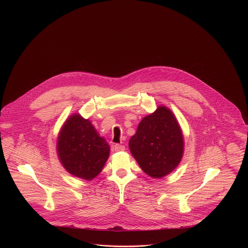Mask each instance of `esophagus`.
Returning <instances> with one entry per match:
<instances>
[{
	"label": "esophagus",
	"instance_id": "esophagus-1",
	"mask_svg": "<svg viewBox=\"0 0 248 248\" xmlns=\"http://www.w3.org/2000/svg\"><path fill=\"white\" fill-rule=\"evenodd\" d=\"M114 149H115V151H124L125 149V147L121 144H115Z\"/></svg>",
	"mask_w": 248,
	"mask_h": 248
}]
</instances>
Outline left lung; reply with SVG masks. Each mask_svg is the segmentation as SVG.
Here are the masks:
<instances>
[{
  "mask_svg": "<svg viewBox=\"0 0 248 248\" xmlns=\"http://www.w3.org/2000/svg\"><path fill=\"white\" fill-rule=\"evenodd\" d=\"M128 145L142 170L160 179L180 164L184 137L172 113L166 107H159L140 122Z\"/></svg>",
  "mask_w": 248,
  "mask_h": 248,
  "instance_id": "obj_1",
  "label": "left lung"
}]
</instances>
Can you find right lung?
<instances>
[{
    "mask_svg": "<svg viewBox=\"0 0 248 248\" xmlns=\"http://www.w3.org/2000/svg\"><path fill=\"white\" fill-rule=\"evenodd\" d=\"M57 150L61 163L69 173L90 181L102 170L110 146L88 120L74 115L60 132Z\"/></svg>",
    "mask_w": 248,
    "mask_h": 248,
    "instance_id": "1",
    "label": "right lung"
}]
</instances>
